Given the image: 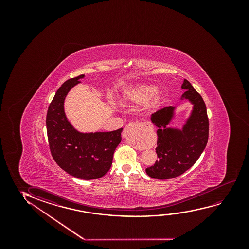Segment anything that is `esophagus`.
Returning <instances> with one entry per match:
<instances>
[{
    "mask_svg": "<svg viewBox=\"0 0 249 249\" xmlns=\"http://www.w3.org/2000/svg\"><path fill=\"white\" fill-rule=\"evenodd\" d=\"M151 127L142 123H130L123 131V138H127L129 134L135 137L138 142L143 143V146L150 147Z\"/></svg>",
    "mask_w": 249,
    "mask_h": 249,
    "instance_id": "obj_1",
    "label": "esophagus"
}]
</instances>
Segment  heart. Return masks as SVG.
<instances>
[{
  "mask_svg": "<svg viewBox=\"0 0 249 249\" xmlns=\"http://www.w3.org/2000/svg\"><path fill=\"white\" fill-rule=\"evenodd\" d=\"M157 87L152 84H143L136 86L123 92V102L126 104H143L151 100L150 106L157 108L161 105L163 101V96L157 94ZM113 108H116L115 103H111Z\"/></svg>",
  "mask_w": 249,
  "mask_h": 249,
  "instance_id": "obj_1",
  "label": "heart"
}]
</instances>
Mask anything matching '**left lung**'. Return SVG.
<instances>
[{"instance_id":"1","label":"left lung","mask_w":249,"mask_h":249,"mask_svg":"<svg viewBox=\"0 0 249 249\" xmlns=\"http://www.w3.org/2000/svg\"><path fill=\"white\" fill-rule=\"evenodd\" d=\"M181 89L184 92L180 101L188 100L192 105L181 127L168 126L175 118L177 106L160 109L150 117L158 128L156 152L159 160L147 167L145 172L153 178L168 179L184 174L196 163L208 143V119L204 101L187 80L184 79Z\"/></svg>"}]
</instances>
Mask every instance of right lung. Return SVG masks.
Wrapping results in <instances>:
<instances>
[{"instance_id": "1", "label": "right lung", "mask_w": 249, "mask_h": 249, "mask_svg": "<svg viewBox=\"0 0 249 249\" xmlns=\"http://www.w3.org/2000/svg\"><path fill=\"white\" fill-rule=\"evenodd\" d=\"M84 77L85 75H81L69 79L58 89L48 107L46 125L49 147L56 163L71 176L90 180L103 177L109 170L123 128L82 133L69 122L64 106L65 98Z\"/></svg>"}]
</instances>
